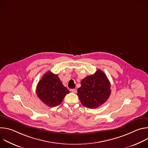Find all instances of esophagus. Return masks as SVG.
<instances>
[{
    "mask_svg": "<svg viewBox=\"0 0 148 148\" xmlns=\"http://www.w3.org/2000/svg\"><path fill=\"white\" fill-rule=\"evenodd\" d=\"M71 92H73L74 93H76L77 92V90L76 89H71Z\"/></svg>",
    "mask_w": 148,
    "mask_h": 148,
    "instance_id": "esophagus-1",
    "label": "esophagus"
}]
</instances>
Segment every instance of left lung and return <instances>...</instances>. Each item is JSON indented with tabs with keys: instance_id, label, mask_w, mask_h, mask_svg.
Returning a JSON list of instances; mask_svg holds the SVG:
<instances>
[{
	"instance_id": "left-lung-1",
	"label": "left lung",
	"mask_w": 148,
	"mask_h": 148,
	"mask_svg": "<svg viewBox=\"0 0 148 148\" xmlns=\"http://www.w3.org/2000/svg\"><path fill=\"white\" fill-rule=\"evenodd\" d=\"M77 95L81 103L88 108H96L107 101L111 94V84L101 70L81 81Z\"/></svg>"
}]
</instances>
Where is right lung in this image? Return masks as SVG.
I'll return each instance as SVG.
<instances>
[{
  "label": "right lung",
  "instance_id": "add662e5",
  "mask_svg": "<svg viewBox=\"0 0 148 148\" xmlns=\"http://www.w3.org/2000/svg\"><path fill=\"white\" fill-rule=\"evenodd\" d=\"M69 90L62 85L57 74L47 72L37 84L36 94L40 100L50 107L59 105Z\"/></svg>",
  "mask_w": 148,
  "mask_h": 148
}]
</instances>
